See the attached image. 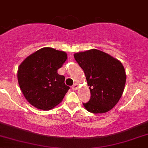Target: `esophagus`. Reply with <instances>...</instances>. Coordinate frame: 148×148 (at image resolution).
<instances>
[{"instance_id": "34e87169", "label": "esophagus", "mask_w": 148, "mask_h": 148, "mask_svg": "<svg viewBox=\"0 0 148 148\" xmlns=\"http://www.w3.org/2000/svg\"><path fill=\"white\" fill-rule=\"evenodd\" d=\"M77 87H78V86H77V84H74L72 86V89L73 90H76L77 89Z\"/></svg>"}]
</instances>
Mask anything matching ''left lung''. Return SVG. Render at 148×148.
Returning <instances> with one entry per match:
<instances>
[{
	"mask_svg": "<svg viewBox=\"0 0 148 148\" xmlns=\"http://www.w3.org/2000/svg\"><path fill=\"white\" fill-rule=\"evenodd\" d=\"M75 60L84 71L91 96L83 103L92 113H105L115 107L123 95L126 74L121 62L96 49L75 53Z\"/></svg>",
	"mask_w": 148,
	"mask_h": 148,
	"instance_id": "1",
	"label": "left lung"
}]
</instances>
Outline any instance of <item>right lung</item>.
Instances as JSON below:
<instances>
[{
  "label": "right lung",
  "instance_id": "obj_1",
  "mask_svg": "<svg viewBox=\"0 0 148 148\" xmlns=\"http://www.w3.org/2000/svg\"><path fill=\"white\" fill-rule=\"evenodd\" d=\"M66 53L42 48L27 57L18 70V84L30 105L48 110L61 103L70 89L58 69L67 60Z\"/></svg>",
  "mask_w": 148,
  "mask_h": 148
}]
</instances>
